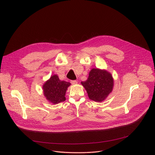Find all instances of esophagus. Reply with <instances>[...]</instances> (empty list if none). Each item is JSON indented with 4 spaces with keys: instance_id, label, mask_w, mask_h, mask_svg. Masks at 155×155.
<instances>
[{
    "instance_id": "34e87169",
    "label": "esophagus",
    "mask_w": 155,
    "mask_h": 155,
    "mask_svg": "<svg viewBox=\"0 0 155 155\" xmlns=\"http://www.w3.org/2000/svg\"><path fill=\"white\" fill-rule=\"evenodd\" d=\"M71 84L72 85H75L77 84V80H71Z\"/></svg>"
}]
</instances>
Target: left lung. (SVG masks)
Here are the masks:
<instances>
[{
  "instance_id": "left-lung-1",
  "label": "left lung",
  "mask_w": 155,
  "mask_h": 155,
  "mask_svg": "<svg viewBox=\"0 0 155 155\" xmlns=\"http://www.w3.org/2000/svg\"><path fill=\"white\" fill-rule=\"evenodd\" d=\"M81 84L86 90L89 99L95 102H102L112 91L114 78L107 70L92 68L87 80Z\"/></svg>"
}]
</instances>
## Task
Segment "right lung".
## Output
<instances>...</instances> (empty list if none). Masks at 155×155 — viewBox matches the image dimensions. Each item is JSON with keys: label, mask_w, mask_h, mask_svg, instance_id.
<instances>
[{"label": "right lung", "mask_w": 155, "mask_h": 155, "mask_svg": "<svg viewBox=\"0 0 155 155\" xmlns=\"http://www.w3.org/2000/svg\"><path fill=\"white\" fill-rule=\"evenodd\" d=\"M70 85V82L60 80L57 75H53L43 85L44 96L53 104L63 102L66 100L65 94Z\"/></svg>", "instance_id": "1"}]
</instances>
